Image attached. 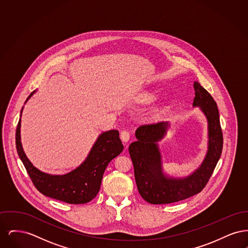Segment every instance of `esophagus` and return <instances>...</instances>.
<instances>
[{"label":"esophagus","instance_id":"34e87169","mask_svg":"<svg viewBox=\"0 0 248 248\" xmlns=\"http://www.w3.org/2000/svg\"><path fill=\"white\" fill-rule=\"evenodd\" d=\"M121 140H122V141L124 142V143H127V142L129 141L130 139V133L128 131H125V130H124V131H122L121 132Z\"/></svg>","mask_w":248,"mask_h":248}]
</instances>
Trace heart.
I'll list each match as a JSON object with an SVG mask.
<instances>
[{
  "instance_id": "obj_1",
  "label": "heart",
  "mask_w": 248,
  "mask_h": 248,
  "mask_svg": "<svg viewBox=\"0 0 248 248\" xmlns=\"http://www.w3.org/2000/svg\"><path fill=\"white\" fill-rule=\"evenodd\" d=\"M154 94H144L143 95V100H145V101H152V100H154Z\"/></svg>"
}]
</instances>
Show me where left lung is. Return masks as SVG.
<instances>
[{
    "instance_id": "1",
    "label": "left lung",
    "mask_w": 248,
    "mask_h": 248,
    "mask_svg": "<svg viewBox=\"0 0 248 248\" xmlns=\"http://www.w3.org/2000/svg\"><path fill=\"white\" fill-rule=\"evenodd\" d=\"M195 97L193 108L200 110L207 121V151L197 169L189 176L175 177L165 174L158 145L170 126L168 122L141 125L136 130L137 141L129 146L135 178L142 198L153 204H165L189 198L203 189L212 176L223 147V137L217 105L212 95L198 82L193 83Z\"/></svg>"
}]
</instances>
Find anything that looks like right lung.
I'll list each match as a JSON object with an SVG mask.
<instances>
[{
	"mask_svg": "<svg viewBox=\"0 0 248 248\" xmlns=\"http://www.w3.org/2000/svg\"><path fill=\"white\" fill-rule=\"evenodd\" d=\"M35 92L29 95L25 104ZM22 111L23 108L16 133V151L36 189L47 197L72 204H82L93 200L100 189L107 165L124 150L118 130L102 132L78 167L64 175H51L36 168L24 152L20 136Z\"/></svg>",
	"mask_w": 248,
	"mask_h": 248,
	"instance_id": "obj_1",
	"label": "right lung"
}]
</instances>
